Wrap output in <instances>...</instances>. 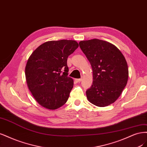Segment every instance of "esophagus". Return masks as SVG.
<instances>
[{
	"label": "esophagus",
	"instance_id": "obj_1",
	"mask_svg": "<svg viewBox=\"0 0 147 147\" xmlns=\"http://www.w3.org/2000/svg\"><path fill=\"white\" fill-rule=\"evenodd\" d=\"M81 80H82V79H74V81L76 82H81Z\"/></svg>",
	"mask_w": 147,
	"mask_h": 147
}]
</instances>
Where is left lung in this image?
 <instances>
[{
  "label": "left lung",
  "instance_id": "8db88e82",
  "mask_svg": "<svg viewBox=\"0 0 147 147\" xmlns=\"http://www.w3.org/2000/svg\"><path fill=\"white\" fill-rule=\"evenodd\" d=\"M79 44L93 71V83L86 91L88 100L98 107L111 105L121 95L128 79L124 55L115 45L101 40L81 41Z\"/></svg>",
  "mask_w": 147,
  "mask_h": 147
}]
</instances>
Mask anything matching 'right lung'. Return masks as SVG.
<instances>
[{
    "instance_id": "1",
    "label": "right lung",
    "mask_w": 147,
    "mask_h": 147,
    "mask_svg": "<svg viewBox=\"0 0 147 147\" xmlns=\"http://www.w3.org/2000/svg\"><path fill=\"white\" fill-rule=\"evenodd\" d=\"M78 46L74 40L49 41L29 57L25 68L27 84L42 107L55 110L67 102L74 83L68 77L67 59Z\"/></svg>"
}]
</instances>
